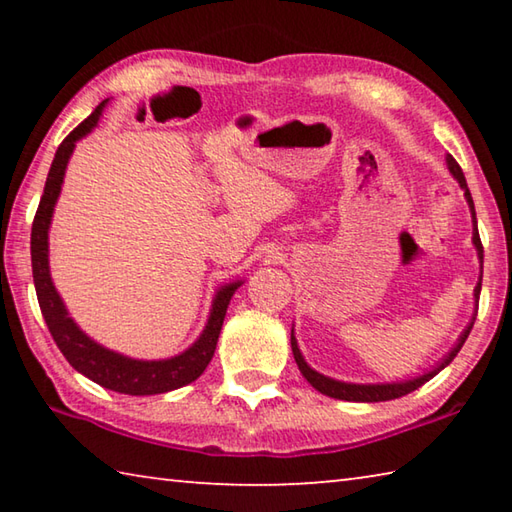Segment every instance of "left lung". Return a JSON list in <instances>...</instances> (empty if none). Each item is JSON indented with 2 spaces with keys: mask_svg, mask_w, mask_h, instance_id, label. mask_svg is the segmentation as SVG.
<instances>
[{
  "mask_svg": "<svg viewBox=\"0 0 512 512\" xmlns=\"http://www.w3.org/2000/svg\"><path fill=\"white\" fill-rule=\"evenodd\" d=\"M445 162H447L449 173H452L456 183L461 185V189L465 192V201H467V205H470V212H472V225H474V228H472V244H474L476 255H479V262H481V275H479V282H476V287H474V302H476V307H479L481 277H483V246H481V239H479V228H476L474 201H472L470 189H467L463 169L458 167V162L452 158V155H447ZM474 318H476V314L472 316L470 323H467V327L463 329L461 336H458V341H456L454 348L449 350L445 357L436 363V366H433L427 372H422V375H418V377L404 379V381H386V384H352V381H339V379H332V377H327V375H320V372H316L314 368H311L309 363L305 361V357H302L296 336H293V329H291V350H293V359H296L298 368L302 372V377H305L309 384L316 388L318 393H323L327 397H334V400H345V402H386V400H395V397L409 395L411 391H415V388H420L422 384H427L431 377H436L440 370L447 368L449 363L454 361L458 350L463 348V343H465L467 336H470V329L474 325Z\"/></svg>",
  "mask_w": 512,
  "mask_h": 512,
  "instance_id": "left-lung-1",
  "label": "left lung"
}]
</instances>
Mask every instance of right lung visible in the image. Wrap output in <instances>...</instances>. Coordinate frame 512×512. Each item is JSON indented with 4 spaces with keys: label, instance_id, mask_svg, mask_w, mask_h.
Returning <instances> with one entry per match:
<instances>
[{
    "label": "right lung",
    "instance_id": "add662e5",
    "mask_svg": "<svg viewBox=\"0 0 512 512\" xmlns=\"http://www.w3.org/2000/svg\"><path fill=\"white\" fill-rule=\"evenodd\" d=\"M106 101H101L97 108H94L92 115L74 128L69 133L63 144L58 146L54 155V162H51L47 183H45V194L40 198L36 219H33L31 228V266H33V284H36L40 311L45 316V323L49 327L51 336H54L56 345L63 352V357L69 361V366L79 370L81 375L92 379L94 384H99L108 391L124 393V395H158V393H169L176 391V388H183L192 384L194 379L203 375L207 363L212 361L216 341H219L221 327L225 311L235 291L241 287V280L223 284V287L216 291L212 300L210 316H207V323L198 339L189 345L185 352L176 354V357L169 359H133L126 357V354H119L115 350L103 348L101 343L90 339L83 329L74 323V318L69 316L63 298L54 287V280H51L49 273V225L51 216H54V207L58 203L60 189H63L67 162L72 158L74 146L81 137L88 135L94 126L99 124V117L103 108H106Z\"/></svg>",
    "mask_w": 512,
    "mask_h": 512
}]
</instances>
